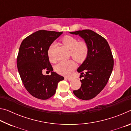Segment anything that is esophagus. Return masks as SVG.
Here are the masks:
<instances>
[{"label":"esophagus","instance_id":"obj_1","mask_svg":"<svg viewBox=\"0 0 131 131\" xmlns=\"http://www.w3.org/2000/svg\"><path fill=\"white\" fill-rule=\"evenodd\" d=\"M67 79L68 80H69V81H72V80H73V78H72V77H67Z\"/></svg>","mask_w":131,"mask_h":131}]
</instances>
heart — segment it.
Wrapping results in <instances>:
<instances>
[{
	"instance_id": "1",
	"label": "heart",
	"mask_w": 131,
	"mask_h": 131,
	"mask_svg": "<svg viewBox=\"0 0 131 131\" xmlns=\"http://www.w3.org/2000/svg\"><path fill=\"white\" fill-rule=\"evenodd\" d=\"M62 42L64 46L70 50V55L72 58L74 59L77 62L81 63L87 58L89 51V48L87 43L85 41H80L79 40L71 36H65L62 39ZM55 44H51L48 48V56L50 61L52 62L56 61L52 55V52ZM76 64L72 60L67 61H62L59 62L55 66V71L59 74L62 75L70 74L72 70L75 68Z\"/></svg>"
}]
</instances>
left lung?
I'll list each match as a JSON object with an SVG mask.
<instances>
[{
  "label": "left lung",
  "instance_id": "obj_1",
  "mask_svg": "<svg viewBox=\"0 0 131 131\" xmlns=\"http://www.w3.org/2000/svg\"><path fill=\"white\" fill-rule=\"evenodd\" d=\"M69 33L79 35L89 48L87 58L77 70L84 77L80 80L81 87L73 91V94L82 100H90L99 94L107 83L113 69V57L106 40L94 31L85 29Z\"/></svg>",
  "mask_w": 131,
  "mask_h": 131
}]
</instances>
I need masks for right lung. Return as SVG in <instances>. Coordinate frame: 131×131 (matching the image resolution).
<instances>
[{
    "mask_svg": "<svg viewBox=\"0 0 131 131\" xmlns=\"http://www.w3.org/2000/svg\"><path fill=\"white\" fill-rule=\"evenodd\" d=\"M63 32L40 30L22 41L17 59L19 76L29 94L37 99L46 100L55 94L58 84L64 77L52 72L48 50L53 41ZM47 70L51 75H43Z\"/></svg>",
    "mask_w": 131,
    "mask_h": 131,
    "instance_id": "add662e5",
    "label": "right lung"
}]
</instances>
